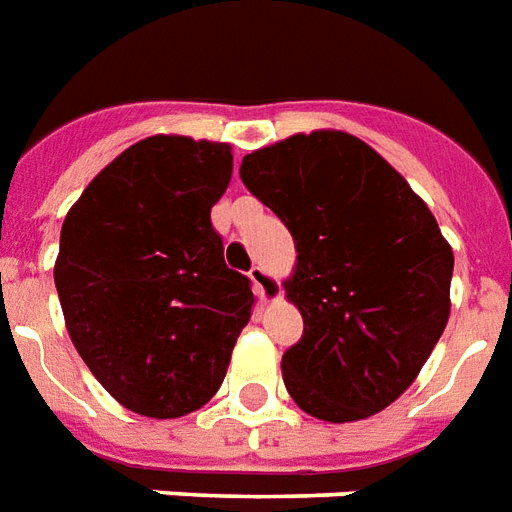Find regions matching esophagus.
<instances>
[{
	"label": "esophagus",
	"mask_w": 512,
	"mask_h": 512,
	"mask_svg": "<svg viewBox=\"0 0 512 512\" xmlns=\"http://www.w3.org/2000/svg\"><path fill=\"white\" fill-rule=\"evenodd\" d=\"M249 279L255 282V290L257 295L263 300H273L279 295V282L273 279L271 273L265 271L263 265H252V271H249Z\"/></svg>",
	"instance_id": "34e87169"
}]
</instances>
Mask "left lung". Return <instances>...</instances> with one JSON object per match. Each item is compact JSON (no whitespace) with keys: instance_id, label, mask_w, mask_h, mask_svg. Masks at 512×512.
<instances>
[{"instance_id":"8db88e82","label":"left lung","mask_w":512,"mask_h":512,"mask_svg":"<svg viewBox=\"0 0 512 512\" xmlns=\"http://www.w3.org/2000/svg\"><path fill=\"white\" fill-rule=\"evenodd\" d=\"M241 182L298 247L287 298L303 335L284 386L325 421L384 411L448 322L454 252L411 185L357 136L314 131L244 155Z\"/></svg>"}]
</instances>
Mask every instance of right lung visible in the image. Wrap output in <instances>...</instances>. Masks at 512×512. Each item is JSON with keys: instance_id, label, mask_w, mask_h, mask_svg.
<instances>
[{"instance_id": "add662e5", "label": "right lung", "mask_w": 512, "mask_h": 512, "mask_svg": "<svg viewBox=\"0 0 512 512\" xmlns=\"http://www.w3.org/2000/svg\"><path fill=\"white\" fill-rule=\"evenodd\" d=\"M228 144L150 136L117 155L61 228L56 290L74 349L117 403L177 419L220 389L255 303L212 225Z\"/></svg>"}]
</instances>
